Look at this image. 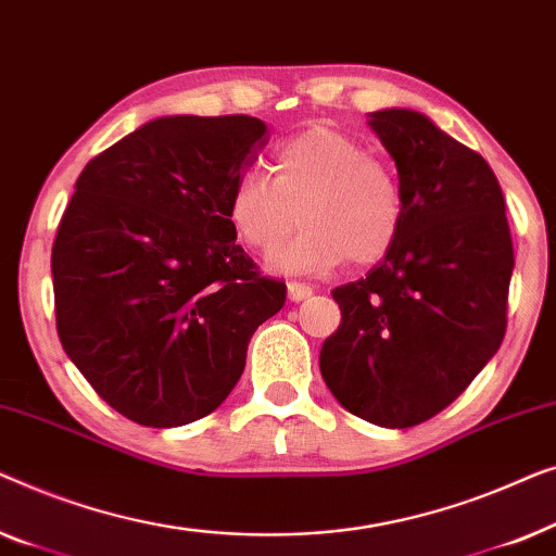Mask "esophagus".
<instances>
[{
	"mask_svg": "<svg viewBox=\"0 0 556 556\" xmlns=\"http://www.w3.org/2000/svg\"><path fill=\"white\" fill-rule=\"evenodd\" d=\"M287 294L292 302H302V300H307V296H312V287L304 285V281H289Z\"/></svg>",
	"mask_w": 556,
	"mask_h": 556,
	"instance_id": "obj_1",
	"label": "esophagus"
}]
</instances>
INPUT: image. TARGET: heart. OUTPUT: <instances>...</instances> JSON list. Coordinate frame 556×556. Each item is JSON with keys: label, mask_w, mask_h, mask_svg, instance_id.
Segmentation results:
<instances>
[{"label": "heart", "mask_w": 556, "mask_h": 556, "mask_svg": "<svg viewBox=\"0 0 556 556\" xmlns=\"http://www.w3.org/2000/svg\"><path fill=\"white\" fill-rule=\"evenodd\" d=\"M269 178L247 170L226 199L231 229L247 247L271 252L301 208L303 231L269 256V267L315 275L382 260L401 233L405 201L397 176L345 132L309 128L275 148Z\"/></svg>", "instance_id": "obj_1"}]
</instances>
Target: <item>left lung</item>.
Masks as SVG:
<instances>
[{
    "instance_id": "left-lung-1",
    "label": "left lung",
    "mask_w": 556,
    "mask_h": 556,
    "mask_svg": "<svg viewBox=\"0 0 556 556\" xmlns=\"http://www.w3.org/2000/svg\"><path fill=\"white\" fill-rule=\"evenodd\" d=\"M367 118L395 161L405 216L386 260L332 289L342 319L319 350V372L353 416L410 428L496 355L514 247L502 186L479 153L408 108Z\"/></svg>"
}]
</instances>
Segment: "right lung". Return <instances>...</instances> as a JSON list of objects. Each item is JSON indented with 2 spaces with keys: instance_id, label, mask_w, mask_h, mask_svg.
<instances>
[{
  "instance_id": "right-lung-1",
  "label": "right lung",
  "mask_w": 556,
  "mask_h": 556,
  "mask_svg": "<svg viewBox=\"0 0 556 556\" xmlns=\"http://www.w3.org/2000/svg\"><path fill=\"white\" fill-rule=\"evenodd\" d=\"M252 115H166L96 155L52 247L58 334L103 401L151 428L226 401L287 285L256 271L226 216L267 146Z\"/></svg>"
}]
</instances>
